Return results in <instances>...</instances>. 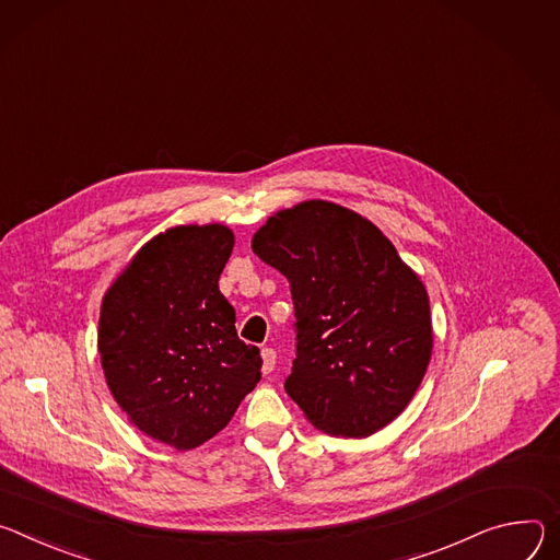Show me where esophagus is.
I'll return each instance as SVG.
<instances>
[{
  "label": "esophagus",
  "instance_id": "1",
  "mask_svg": "<svg viewBox=\"0 0 560 560\" xmlns=\"http://www.w3.org/2000/svg\"><path fill=\"white\" fill-rule=\"evenodd\" d=\"M276 366V351L271 347L262 349V374H271Z\"/></svg>",
  "mask_w": 560,
  "mask_h": 560
}]
</instances>
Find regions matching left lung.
I'll list each match as a JSON object with an SVG mask.
<instances>
[{"label":"left lung","mask_w":560,"mask_h":560,"mask_svg":"<svg viewBox=\"0 0 560 560\" xmlns=\"http://www.w3.org/2000/svg\"><path fill=\"white\" fill-rule=\"evenodd\" d=\"M295 304L287 394L316 429L364 439L396 420L433 349L429 295L389 237L360 213L306 200L271 215L252 240Z\"/></svg>","instance_id":"left-lung-1"}]
</instances>
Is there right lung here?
<instances>
[{
  "label": "right lung",
  "instance_id": "obj_1",
  "mask_svg": "<svg viewBox=\"0 0 560 560\" xmlns=\"http://www.w3.org/2000/svg\"><path fill=\"white\" fill-rule=\"evenodd\" d=\"M224 224H177L151 237L104 293L97 351L119 409L149 439L196 450L260 381L218 280L233 252Z\"/></svg>",
  "mask_w": 560,
  "mask_h": 560
}]
</instances>
